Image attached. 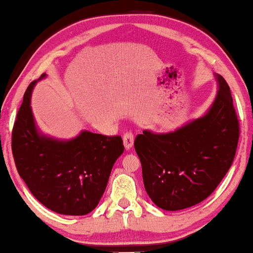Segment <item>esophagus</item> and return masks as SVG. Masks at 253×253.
I'll return each instance as SVG.
<instances>
[{"label": "esophagus", "instance_id": "esophagus-1", "mask_svg": "<svg viewBox=\"0 0 253 253\" xmlns=\"http://www.w3.org/2000/svg\"><path fill=\"white\" fill-rule=\"evenodd\" d=\"M133 142H134L133 134H132L131 132H126V133L123 134V144L124 147H126V149L129 150L133 147Z\"/></svg>", "mask_w": 253, "mask_h": 253}]
</instances>
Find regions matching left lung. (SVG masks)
<instances>
[{
  "instance_id": "obj_1",
  "label": "left lung",
  "mask_w": 253,
  "mask_h": 253,
  "mask_svg": "<svg viewBox=\"0 0 253 253\" xmlns=\"http://www.w3.org/2000/svg\"><path fill=\"white\" fill-rule=\"evenodd\" d=\"M209 111L165 134L148 130L134 148L142 166L145 191L159 208L182 210L205 200L227 174L236 156L240 126L231 91L221 75Z\"/></svg>"
}]
</instances>
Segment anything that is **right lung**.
<instances>
[{"label": "right lung", "instance_id": "right-lung-1", "mask_svg": "<svg viewBox=\"0 0 253 253\" xmlns=\"http://www.w3.org/2000/svg\"><path fill=\"white\" fill-rule=\"evenodd\" d=\"M35 83L26 88L13 126L12 153L17 172L47 209L66 215L90 213L124 151L122 138L83 131L75 139L57 141L40 134L30 105Z\"/></svg>", "mask_w": 253, "mask_h": 253}]
</instances>
